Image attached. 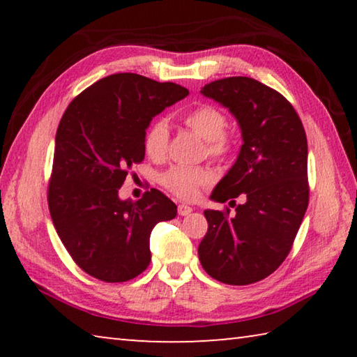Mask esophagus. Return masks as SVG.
Returning <instances> with one entry per match:
<instances>
[{"label":"esophagus","instance_id":"1","mask_svg":"<svg viewBox=\"0 0 357 357\" xmlns=\"http://www.w3.org/2000/svg\"><path fill=\"white\" fill-rule=\"evenodd\" d=\"M192 213V208L187 206V204H179L178 206V214L179 215H189Z\"/></svg>","mask_w":357,"mask_h":357}]
</instances>
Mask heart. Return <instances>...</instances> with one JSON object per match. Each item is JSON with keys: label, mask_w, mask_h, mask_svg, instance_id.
<instances>
[{"label": "heart", "mask_w": 357, "mask_h": 357, "mask_svg": "<svg viewBox=\"0 0 357 357\" xmlns=\"http://www.w3.org/2000/svg\"><path fill=\"white\" fill-rule=\"evenodd\" d=\"M187 129L204 140L206 153L211 157H227L233 151L234 140L225 130L227 114L219 107L203 104L185 112L181 116ZM170 130L165 121H154L146 129L143 138L144 153L153 160H162L167 155ZM214 173L206 167H184L174 165L160 176V183L165 189L183 200H195L203 187L213 184Z\"/></svg>", "instance_id": "b5f03b06"}]
</instances>
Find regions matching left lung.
Instances as JSON below:
<instances>
[{
  "instance_id": "obj_1",
  "label": "left lung",
  "mask_w": 357,
  "mask_h": 357,
  "mask_svg": "<svg viewBox=\"0 0 357 357\" xmlns=\"http://www.w3.org/2000/svg\"><path fill=\"white\" fill-rule=\"evenodd\" d=\"M202 93L236 116L244 144L211 195L236 209L204 211L198 258L213 279L250 285L285 261L309 206L305 130L293 105L255 78H222ZM239 195L243 205L234 202Z\"/></svg>"
}]
</instances>
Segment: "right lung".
Wrapping results in <instances>:
<instances>
[{
    "label": "right lung",
    "instance_id": "obj_1",
    "mask_svg": "<svg viewBox=\"0 0 357 357\" xmlns=\"http://www.w3.org/2000/svg\"><path fill=\"white\" fill-rule=\"evenodd\" d=\"M189 91L172 82L113 74L88 86L59 121L48 209L66 250L80 269L108 283L140 275L151 261L149 236L176 204L151 189L140 200H119L134 164L144 159L143 138L155 114Z\"/></svg>",
    "mask_w": 357,
    "mask_h": 357
}]
</instances>
